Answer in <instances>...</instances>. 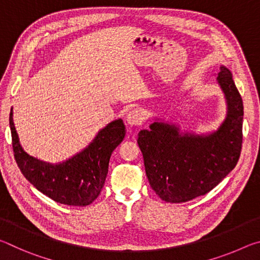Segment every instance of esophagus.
<instances>
[{"label": "esophagus", "mask_w": 260, "mask_h": 260, "mask_svg": "<svg viewBox=\"0 0 260 260\" xmlns=\"http://www.w3.org/2000/svg\"><path fill=\"white\" fill-rule=\"evenodd\" d=\"M143 121V116L142 112L138 109H133L131 110L129 112H127L126 114V122L129 126H139L142 124Z\"/></svg>", "instance_id": "esophagus-1"}]
</instances>
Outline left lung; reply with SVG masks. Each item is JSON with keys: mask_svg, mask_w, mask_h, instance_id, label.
I'll list each match as a JSON object with an SVG mask.
<instances>
[{"mask_svg": "<svg viewBox=\"0 0 260 260\" xmlns=\"http://www.w3.org/2000/svg\"><path fill=\"white\" fill-rule=\"evenodd\" d=\"M226 100V117L217 131L196 134L156 118L139 132L146 174L162 201L183 203L205 195L234 169L242 147L243 102L232 72L221 65L217 77Z\"/></svg>", "mask_w": 260, "mask_h": 260, "instance_id": "1", "label": "left lung"}]
</instances>
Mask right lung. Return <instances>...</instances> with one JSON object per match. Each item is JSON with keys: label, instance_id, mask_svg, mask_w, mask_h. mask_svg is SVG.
<instances>
[{"label": "right lung", "instance_id": "add662e5", "mask_svg": "<svg viewBox=\"0 0 260 260\" xmlns=\"http://www.w3.org/2000/svg\"><path fill=\"white\" fill-rule=\"evenodd\" d=\"M10 111L12 148L24 177L49 199L71 206H86L98 199L108 174L112 151L124 140L126 131L121 119L100 129L93 141L69 159L51 164L29 156L20 146Z\"/></svg>", "mask_w": 260, "mask_h": 260}]
</instances>
